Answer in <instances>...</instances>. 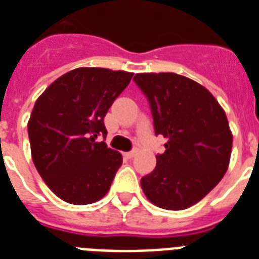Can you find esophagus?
Instances as JSON below:
<instances>
[{
	"label": "esophagus",
	"instance_id": "34e87169",
	"mask_svg": "<svg viewBox=\"0 0 259 259\" xmlns=\"http://www.w3.org/2000/svg\"><path fill=\"white\" fill-rule=\"evenodd\" d=\"M136 153H137V150H130V152H126V153H123V156H125L126 158H133L134 156H136Z\"/></svg>",
	"mask_w": 259,
	"mask_h": 259
}]
</instances>
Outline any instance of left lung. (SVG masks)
Returning a JSON list of instances; mask_svg holds the SVG:
<instances>
[{
    "mask_svg": "<svg viewBox=\"0 0 259 259\" xmlns=\"http://www.w3.org/2000/svg\"><path fill=\"white\" fill-rule=\"evenodd\" d=\"M149 102L156 136L165 152L141 179L146 197L160 208L185 209L212 191L229 166L233 134L208 90L173 72L137 74L133 79Z\"/></svg>",
    "mask_w": 259,
    "mask_h": 259,
    "instance_id": "left-lung-1",
    "label": "left lung"
}]
</instances>
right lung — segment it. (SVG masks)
Wrapping results in <instances>:
<instances>
[{"mask_svg":"<svg viewBox=\"0 0 259 259\" xmlns=\"http://www.w3.org/2000/svg\"><path fill=\"white\" fill-rule=\"evenodd\" d=\"M133 74L82 67L62 75L38 97L28 122L34 166L50 189L71 204L109 192L122 156L107 148L106 113Z\"/></svg>","mask_w":259,"mask_h":259,"instance_id":"add662e5","label":"right lung"}]
</instances>
